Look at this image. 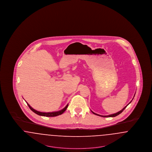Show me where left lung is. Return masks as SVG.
<instances>
[{"mask_svg": "<svg viewBox=\"0 0 152 152\" xmlns=\"http://www.w3.org/2000/svg\"><path fill=\"white\" fill-rule=\"evenodd\" d=\"M135 96V95H134ZM132 102V101H130V102L127 105H126L124 108L122 109V110H121L120 111H119V112H117V113H114V114H112V115H108V116H102V115H98V114H96V113H94V112H92H92L94 113V115H97V116H101V117H116V116H118V115H120L121 113H122V112H123V110L125 109L126 108V107L130 104V102Z\"/></svg>", "mask_w": 152, "mask_h": 152, "instance_id": "8db88e82", "label": "left lung"}]
</instances>
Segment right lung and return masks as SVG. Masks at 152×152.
Returning a JSON list of instances; mask_svg holds the SVG:
<instances>
[{
	"instance_id": "right-lung-1",
	"label": "right lung",
	"mask_w": 152,
	"mask_h": 152,
	"mask_svg": "<svg viewBox=\"0 0 152 152\" xmlns=\"http://www.w3.org/2000/svg\"><path fill=\"white\" fill-rule=\"evenodd\" d=\"M27 104L28 106L29 107L30 109H31L32 112H34V113H35L36 114L39 115V116H45V117H55V116L60 115L63 114V113L65 112V110L66 109L68 106V104H67V105H66V107H65V108H64L62 110H59V111L53 112H47V113H45V112H39V111H37V110H36L35 109L32 108L27 102Z\"/></svg>"
}]
</instances>
